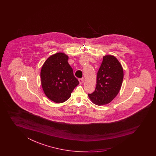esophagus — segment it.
<instances>
[{"mask_svg":"<svg viewBox=\"0 0 156 156\" xmlns=\"http://www.w3.org/2000/svg\"><path fill=\"white\" fill-rule=\"evenodd\" d=\"M79 83L80 84H82L83 82H84V79L83 78H81V79H79Z\"/></svg>","mask_w":156,"mask_h":156,"instance_id":"esophagus-1","label":"esophagus"}]
</instances>
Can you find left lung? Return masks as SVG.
Returning <instances> with one entry per match:
<instances>
[{
  "instance_id": "obj_1",
  "label": "left lung",
  "mask_w": 156,
  "mask_h": 156,
  "mask_svg": "<svg viewBox=\"0 0 156 156\" xmlns=\"http://www.w3.org/2000/svg\"><path fill=\"white\" fill-rule=\"evenodd\" d=\"M123 77V67L116 57L104 56L97 73L95 90L88 94L90 99L99 106L110 103L119 92Z\"/></svg>"
}]
</instances>
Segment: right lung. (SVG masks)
<instances>
[{
  "mask_svg": "<svg viewBox=\"0 0 156 156\" xmlns=\"http://www.w3.org/2000/svg\"><path fill=\"white\" fill-rule=\"evenodd\" d=\"M69 57L62 52L49 57L41 71V85L44 93L55 103L66 101L79 82L73 75L68 63Z\"/></svg>",
  "mask_w": 156,
  "mask_h": 156,
  "instance_id": "right-lung-1",
  "label": "right lung"
}]
</instances>
